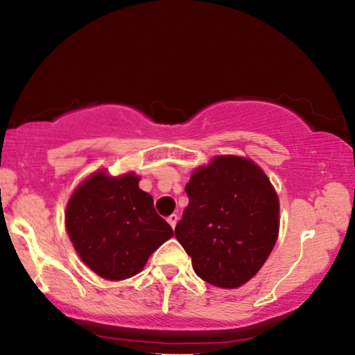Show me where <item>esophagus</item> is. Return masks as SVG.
<instances>
[{
	"mask_svg": "<svg viewBox=\"0 0 355 355\" xmlns=\"http://www.w3.org/2000/svg\"><path fill=\"white\" fill-rule=\"evenodd\" d=\"M167 222H169V224H171V227H172V228H175L177 222H178V216H177V214H171L169 218H167Z\"/></svg>",
	"mask_w": 355,
	"mask_h": 355,
	"instance_id": "1",
	"label": "esophagus"
}]
</instances>
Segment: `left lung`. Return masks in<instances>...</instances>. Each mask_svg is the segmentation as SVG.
Segmentation results:
<instances>
[{"label": "left lung", "instance_id": "8db88e82", "mask_svg": "<svg viewBox=\"0 0 355 355\" xmlns=\"http://www.w3.org/2000/svg\"><path fill=\"white\" fill-rule=\"evenodd\" d=\"M175 236L209 285L239 288L260 271L279 238L277 191L260 166L218 155L191 173Z\"/></svg>", "mask_w": 355, "mask_h": 355}]
</instances>
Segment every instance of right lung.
Returning a JSON list of instances; mask_svg holds the SVG:
<instances>
[{"mask_svg": "<svg viewBox=\"0 0 355 355\" xmlns=\"http://www.w3.org/2000/svg\"><path fill=\"white\" fill-rule=\"evenodd\" d=\"M135 172L98 169L76 186L65 207V230L78 257L101 279L139 274L150 255L173 236Z\"/></svg>", "mask_w": 355, "mask_h": 355, "instance_id": "obj_1", "label": "right lung"}]
</instances>
